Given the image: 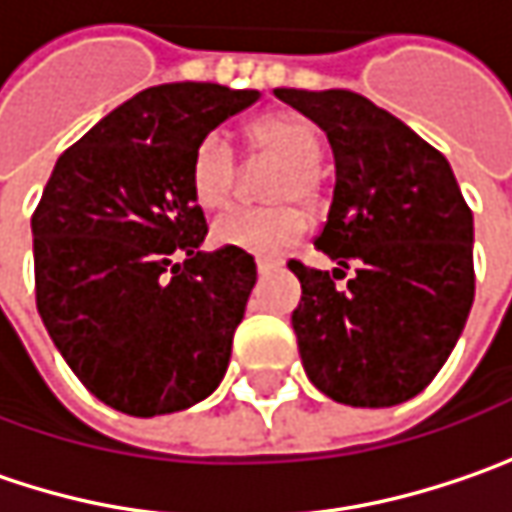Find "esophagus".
Wrapping results in <instances>:
<instances>
[{
	"mask_svg": "<svg viewBox=\"0 0 512 512\" xmlns=\"http://www.w3.org/2000/svg\"><path fill=\"white\" fill-rule=\"evenodd\" d=\"M281 266V260H272V257H257V275H269Z\"/></svg>",
	"mask_w": 512,
	"mask_h": 512,
	"instance_id": "34e87169",
	"label": "esophagus"
}]
</instances>
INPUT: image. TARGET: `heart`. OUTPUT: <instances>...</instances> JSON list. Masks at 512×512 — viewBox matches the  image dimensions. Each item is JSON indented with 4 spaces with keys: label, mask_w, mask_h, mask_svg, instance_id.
I'll list each match as a JSON object with an SVG mask.
<instances>
[{
    "label": "heart",
    "mask_w": 512,
    "mask_h": 512,
    "mask_svg": "<svg viewBox=\"0 0 512 512\" xmlns=\"http://www.w3.org/2000/svg\"><path fill=\"white\" fill-rule=\"evenodd\" d=\"M249 153L255 162L278 165L263 182L272 205L231 208L214 220V240L240 252H278L304 231V211H316L321 199V136L301 112H272L249 127ZM240 185V162L220 130L196 144L191 159V194L205 208H226Z\"/></svg>",
    "instance_id": "obj_1"
}]
</instances>
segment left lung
I'll list each match as a JSON object with an SVG mask.
<instances>
[{
  "mask_svg": "<svg viewBox=\"0 0 512 512\" xmlns=\"http://www.w3.org/2000/svg\"><path fill=\"white\" fill-rule=\"evenodd\" d=\"M316 121L336 156V188L316 249L301 260L292 313L304 371L336 403L385 408L417 397L464 330L472 298V211L446 156L400 118L347 89H275ZM353 268L347 287L335 278Z\"/></svg>",
  "mask_w": 512,
  "mask_h": 512,
  "instance_id": "1",
  "label": "left lung"
}]
</instances>
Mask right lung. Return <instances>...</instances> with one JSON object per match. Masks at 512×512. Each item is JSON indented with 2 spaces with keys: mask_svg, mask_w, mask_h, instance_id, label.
<instances>
[{
  "mask_svg": "<svg viewBox=\"0 0 512 512\" xmlns=\"http://www.w3.org/2000/svg\"><path fill=\"white\" fill-rule=\"evenodd\" d=\"M257 98L220 83L150 86L51 170L31 217L37 310L66 365L115 411H182L226 376L257 269L240 249L199 252L208 226L191 159Z\"/></svg>",
  "mask_w": 512,
  "mask_h": 512,
  "instance_id": "right-lung-1",
  "label": "right lung"
}]
</instances>
